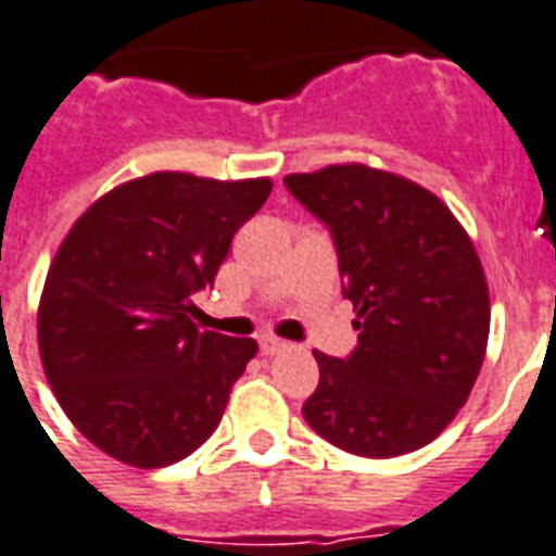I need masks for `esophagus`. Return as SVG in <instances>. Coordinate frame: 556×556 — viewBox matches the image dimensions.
Returning <instances> with one entry per match:
<instances>
[{"label": "esophagus", "mask_w": 556, "mask_h": 556, "mask_svg": "<svg viewBox=\"0 0 556 556\" xmlns=\"http://www.w3.org/2000/svg\"><path fill=\"white\" fill-rule=\"evenodd\" d=\"M282 349H286V340H277V337H263V340H260V351H263L265 356L277 354V351Z\"/></svg>", "instance_id": "obj_1"}]
</instances>
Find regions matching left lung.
Segmentation results:
<instances>
[{"label": "left lung", "mask_w": 556, "mask_h": 556, "mask_svg": "<svg viewBox=\"0 0 556 556\" xmlns=\"http://www.w3.org/2000/svg\"><path fill=\"white\" fill-rule=\"evenodd\" d=\"M288 191L333 233L359 345L314 351L302 417L359 457L408 454L448 428L480 377L491 300L477 248L422 185L363 162L288 174Z\"/></svg>", "instance_id": "left-lung-1"}]
</instances>
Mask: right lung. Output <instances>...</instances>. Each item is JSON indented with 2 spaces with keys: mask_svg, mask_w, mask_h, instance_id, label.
Listing matches in <instances>:
<instances>
[{
  "mask_svg": "<svg viewBox=\"0 0 556 556\" xmlns=\"http://www.w3.org/2000/svg\"><path fill=\"white\" fill-rule=\"evenodd\" d=\"M270 188L153 170L65 233L36 311L39 356L67 419L108 457L162 468L216 431L256 342L200 331L191 293L214 286Z\"/></svg>",
  "mask_w": 556,
  "mask_h": 556,
  "instance_id": "right-lung-1",
  "label": "right lung"
}]
</instances>
